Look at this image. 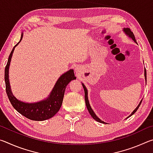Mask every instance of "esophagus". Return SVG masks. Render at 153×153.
<instances>
[{
    "label": "esophagus",
    "instance_id": "1",
    "mask_svg": "<svg viewBox=\"0 0 153 153\" xmlns=\"http://www.w3.org/2000/svg\"><path fill=\"white\" fill-rule=\"evenodd\" d=\"M79 69L78 68H77H77L76 69V73H78V72H79Z\"/></svg>",
    "mask_w": 153,
    "mask_h": 153
}]
</instances>
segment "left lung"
<instances>
[{
  "mask_svg": "<svg viewBox=\"0 0 153 153\" xmlns=\"http://www.w3.org/2000/svg\"><path fill=\"white\" fill-rule=\"evenodd\" d=\"M123 31L126 33L127 36H128L129 38H131V39H132V40L134 41V42H135L136 43V40L135 37H134V33H133V32H131V31L130 30V29H129V28H124V29L123 30ZM144 77H145V79H146V69H144ZM82 84L83 88H84V93H85V102H86V107H87V108H88V112H89L90 114V115L92 116V118L94 119V120H95L96 121H98V122L102 123H105V122H104V121H102V120H100V119L98 118L97 115H96V114L94 113V111H93V110L92 109V108H91V107H90V103H89V101H88V90H87V89H86V86H84V84H83V83H82ZM142 101V100H141L140 102L139 105H138V107H137L135 108V109L134 110V111H133L132 113H131V115H129V116H128V117H127V118L129 117H130V116L134 115V114L136 112V111L138 109V108H139V107H140V105Z\"/></svg>",
  "mask_w": 153,
  "mask_h": 153,
  "instance_id": "8db88e82",
  "label": "left lung"
}]
</instances>
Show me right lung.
Returning a JSON list of instances; mask_svg holds the SVG:
<instances>
[{"label": "right lung", "instance_id": "obj_1", "mask_svg": "<svg viewBox=\"0 0 153 153\" xmlns=\"http://www.w3.org/2000/svg\"><path fill=\"white\" fill-rule=\"evenodd\" d=\"M22 38L23 33H22L19 42L14 46L10 53L8 61L5 67L4 81L6 85L7 94L15 109L24 117L33 121L48 120L53 117L60 109L66 87L71 80L76 79V77H75L73 69H70L63 74L56 81L51 94L48 95V97L45 98V100L33 103L24 102L17 100L11 92L9 79V69L15 48L22 41Z\"/></svg>", "mask_w": 153, "mask_h": 153}]
</instances>
